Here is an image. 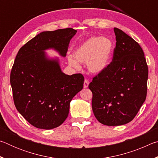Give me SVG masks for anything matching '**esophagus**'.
<instances>
[{
    "mask_svg": "<svg viewBox=\"0 0 158 158\" xmlns=\"http://www.w3.org/2000/svg\"><path fill=\"white\" fill-rule=\"evenodd\" d=\"M89 80L85 79V80H84V89H86V88H88V86H89Z\"/></svg>",
    "mask_w": 158,
    "mask_h": 158,
    "instance_id": "1",
    "label": "esophagus"
}]
</instances>
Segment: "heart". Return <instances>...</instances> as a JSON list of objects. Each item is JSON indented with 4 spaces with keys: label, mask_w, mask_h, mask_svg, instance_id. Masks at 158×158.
Instances as JSON below:
<instances>
[{
    "label": "heart",
    "mask_w": 158,
    "mask_h": 158,
    "mask_svg": "<svg viewBox=\"0 0 158 158\" xmlns=\"http://www.w3.org/2000/svg\"><path fill=\"white\" fill-rule=\"evenodd\" d=\"M114 51V42L107 37H91L80 44L73 58H68L71 66L79 69V63H86L88 70L92 74H100L110 65Z\"/></svg>",
    "instance_id": "b5f03b06"
}]
</instances>
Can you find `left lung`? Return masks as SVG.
<instances>
[{
	"mask_svg": "<svg viewBox=\"0 0 158 158\" xmlns=\"http://www.w3.org/2000/svg\"><path fill=\"white\" fill-rule=\"evenodd\" d=\"M114 31L116 43L112 62L89 85L93 114L99 122L109 126L132 121L146 100L148 77L140 45L120 29Z\"/></svg>",
	"mask_w": 158,
	"mask_h": 158,
	"instance_id": "obj_1",
	"label": "left lung"
}]
</instances>
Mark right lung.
Wrapping results in <instances>:
<instances>
[{"instance_id":"add662e5","label":"right lung","mask_w":158,"mask_h":158,"mask_svg":"<svg viewBox=\"0 0 158 158\" xmlns=\"http://www.w3.org/2000/svg\"><path fill=\"white\" fill-rule=\"evenodd\" d=\"M77 32L71 28L41 32L23 45L15 58L10 74L15 105L37 128L60 126L68 116L71 100L84 87L82 74H65L59 58L46 52L53 49L65 58Z\"/></svg>"}]
</instances>
